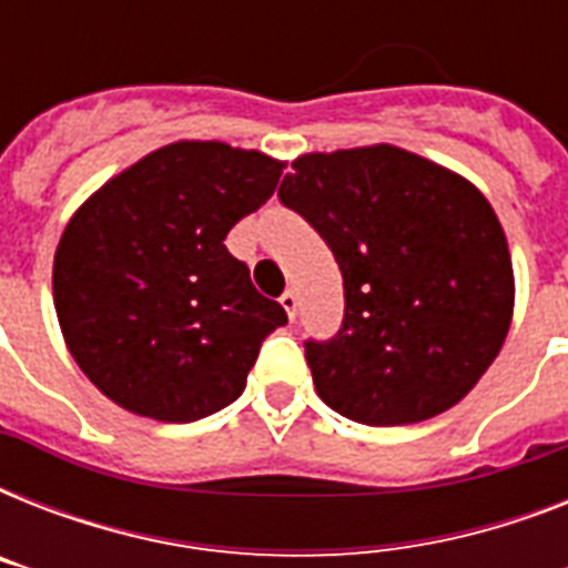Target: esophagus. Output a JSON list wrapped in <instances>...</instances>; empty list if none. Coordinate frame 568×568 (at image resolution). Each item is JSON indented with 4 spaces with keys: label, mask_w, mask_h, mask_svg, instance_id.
<instances>
[{
    "label": "esophagus",
    "mask_w": 568,
    "mask_h": 568,
    "mask_svg": "<svg viewBox=\"0 0 568 568\" xmlns=\"http://www.w3.org/2000/svg\"><path fill=\"white\" fill-rule=\"evenodd\" d=\"M280 303H283V310L288 312V318H297V294L292 292V288H285L283 297H280Z\"/></svg>",
    "instance_id": "1"
}]
</instances>
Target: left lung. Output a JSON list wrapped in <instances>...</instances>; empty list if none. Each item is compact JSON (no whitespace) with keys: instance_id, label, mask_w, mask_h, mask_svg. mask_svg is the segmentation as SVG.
Returning a JSON list of instances; mask_svg holds the SVG:
<instances>
[{"instance_id":"1","label":"left lung","mask_w":568,"mask_h":568,"mask_svg":"<svg viewBox=\"0 0 568 568\" xmlns=\"http://www.w3.org/2000/svg\"><path fill=\"white\" fill-rule=\"evenodd\" d=\"M280 203L318 232L345 280V318L306 338L315 392L372 427L445 413L501 351L513 265L493 205L463 176L397 146L312 153Z\"/></svg>"}]
</instances>
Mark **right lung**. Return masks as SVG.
I'll return each mask as SVG.
<instances>
[{
  "instance_id": "1",
  "label": "right lung",
  "mask_w": 568,
  "mask_h": 568,
  "mask_svg": "<svg viewBox=\"0 0 568 568\" xmlns=\"http://www.w3.org/2000/svg\"><path fill=\"white\" fill-rule=\"evenodd\" d=\"M283 164L217 141L162 146L67 223L52 267L61 333L88 379L129 413L189 424L230 406L288 315L226 250Z\"/></svg>"
}]
</instances>
